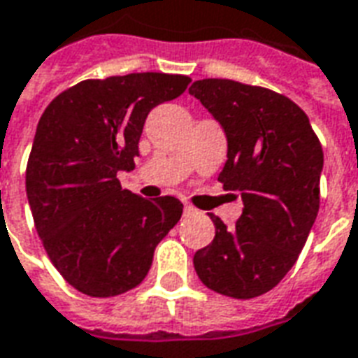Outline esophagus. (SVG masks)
<instances>
[{
	"label": "esophagus",
	"instance_id": "esophagus-1",
	"mask_svg": "<svg viewBox=\"0 0 358 358\" xmlns=\"http://www.w3.org/2000/svg\"><path fill=\"white\" fill-rule=\"evenodd\" d=\"M197 215V209L192 207V205H184V217H195Z\"/></svg>",
	"mask_w": 358,
	"mask_h": 358
}]
</instances>
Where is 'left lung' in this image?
I'll list each match as a JSON object with an SVG mask.
<instances>
[{
  "mask_svg": "<svg viewBox=\"0 0 358 358\" xmlns=\"http://www.w3.org/2000/svg\"><path fill=\"white\" fill-rule=\"evenodd\" d=\"M189 94L228 141L218 180L241 195L243 213L228 230L215 215V240L194 255L209 289L234 299L270 292L292 270L320 203L322 145L308 117L285 95L241 82L195 80Z\"/></svg>",
  "mask_w": 358,
  "mask_h": 358,
  "instance_id": "obj_1",
  "label": "left lung"
}]
</instances>
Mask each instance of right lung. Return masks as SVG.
<instances>
[{
  "label": "right lung",
  "instance_id": "add662e5",
  "mask_svg": "<svg viewBox=\"0 0 358 358\" xmlns=\"http://www.w3.org/2000/svg\"><path fill=\"white\" fill-rule=\"evenodd\" d=\"M184 74L84 80L57 95L36 128L27 197L51 263L90 297H113L148 276L159 241L182 217L172 197L120 187L134 171L149 110L186 92Z\"/></svg>",
  "mask_w": 358,
  "mask_h": 358
}]
</instances>
